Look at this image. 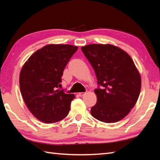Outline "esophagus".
I'll list each match as a JSON object with an SVG mask.
<instances>
[{
    "instance_id": "1",
    "label": "esophagus",
    "mask_w": 160,
    "mask_h": 160,
    "mask_svg": "<svg viewBox=\"0 0 160 160\" xmlns=\"http://www.w3.org/2000/svg\"><path fill=\"white\" fill-rule=\"evenodd\" d=\"M84 94H85V93H83V92H80V93H78V95H79V96H81V97L83 96Z\"/></svg>"
}]
</instances>
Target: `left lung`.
I'll use <instances>...</instances> for the list:
<instances>
[{
    "label": "left lung",
    "instance_id": "8db88e82",
    "mask_svg": "<svg viewBox=\"0 0 160 160\" xmlns=\"http://www.w3.org/2000/svg\"><path fill=\"white\" fill-rule=\"evenodd\" d=\"M81 50L98 80L97 102L91 108V115L106 123L121 120L134 107L140 93L141 78L133 61L111 45L92 44Z\"/></svg>",
    "mask_w": 160,
    "mask_h": 160
}]
</instances>
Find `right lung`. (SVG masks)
<instances>
[{
	"instance_id": "obj_1",
	"label": "right lung",
	"mask_w": 160,
	"mask_h": 160,
	"mask_svg": "<svg viewBox=\"0 0 160 160\" xmlns=\"http://www.w3.org/2000/svg\"><path fill=\"white\" fill-rule=\"evenodd\" d=\"M78 47L48 45L37 50L20 71V89L34 116L45 123H54L68 115L74 94L60 89L64 68Z\"/></svg>"
}]
</instances>
